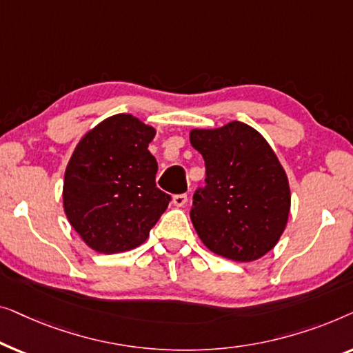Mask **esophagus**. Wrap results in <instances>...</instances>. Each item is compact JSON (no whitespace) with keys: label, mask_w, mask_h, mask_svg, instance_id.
Segmentation results:
<instances>
[{"label":"esophagus","mask_w":353,"mask_h":353,"mask_svg":"<svg viewBox=\"0 0 353 353\" xmlns=\"http://www.w3.org/2000/svg\"><path fill=\"white\" fill-rule=\"evenodd\" d=\"M172 203H174V206L182 208L187 203V195H185V193H181V195H174V196H172Z\"/></svg>","instance_id":"esophagus-1"}]
</instances>
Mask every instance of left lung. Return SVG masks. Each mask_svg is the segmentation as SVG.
Segmentation results:
<instances>
[{
    "label": "left lung",
    "mask_w": 353,
    "mask_h": 353,
    "mask_svg": "<svg viewBox=\"0 0 353 353\" xmlns=\"http://www.w3.org/2000/svg\"><path fill=\"white\" fill-rule=\"evenodd\" d=\"M203 155L206 185L193 195L192 224L208 250L251 262L274 250L291 208L286 172L269 142L241 121L192 129Z\"/></svg>",
    "instance_id": "left-lung-1"
}]
</instances>
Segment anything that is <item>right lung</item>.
<instances>
[{
	"mask_svg": "<svg viewBox=\"0 0 353 353\" xmlns=\"http://www.w3.org/2000/svg\"><path fill=\"white\" fill-rule=\"evenodd\" d=\"M155 128L118 113L78 142L63 177V211L81 240L102 254L141 246L171 196L155 183L148 152Z\"/></svg>",
	"mask_w": 353,
	"mask_h": 353,
	"instance_id": "right-lung-1",
	"label": "right lung"
}]
</instances>
